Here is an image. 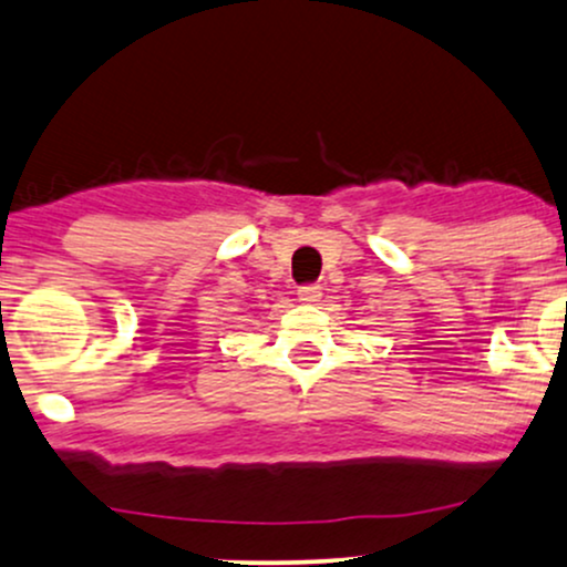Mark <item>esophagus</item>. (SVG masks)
I'll return each mask as SVG.
<instances>
[{"label":"esophagus","instance_id":"esophagus-1","mask_svg":"<svg viewBox=\"0 0 567 567\" xmlns=\"http://www.w3.org/2000/svg\"><path fill=\"white\" fill-rule=\"evenodd\" d=\"M297 297H299V302H308V305L318 302V299H321V286H318V284H302L297 289Z\"/></svg>","mask_w":567,"mask_h":567}]
</instances>
